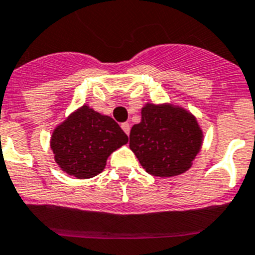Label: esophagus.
<instances>
[{
	"instance_id": "esophagus-1",
	"label": "esophagus",
	"mask_w": 255,
	"mask_h": 255,
	"mask_svg": "<svg viewBox=\"0 0 255 255\" xmlns=\"http://www.w3.org/2000/svg\"><path fill=\"white\" fill-rule=\"evenodd\" d=\"M121 127H122V129L125 130L126 133H127V134H129V130H130V127H129V123H122V125H121Z\"/></svg>"
}]
</instances>
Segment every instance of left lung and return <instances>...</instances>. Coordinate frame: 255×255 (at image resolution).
Returning a JSON list of instances; mask_svg holds the SVG:
<instances>
[{
    "mask_svg": "<svg viewBox=\"0 0 255 255\" xmlns=\"http://www.w3.org/2000/svg\"><path fill=\"white\" fill-rule=\"evenodd\" d=\"M203 143L196 117L183 107L146 103L130 128L129 148L148 174L171 178L189 170Z\"/></svg>",
    "mask_w": 255,
    "mask_h": 255,
    "instance_id": "8db88e82",
    "label": "left lung"
}]
</instances>
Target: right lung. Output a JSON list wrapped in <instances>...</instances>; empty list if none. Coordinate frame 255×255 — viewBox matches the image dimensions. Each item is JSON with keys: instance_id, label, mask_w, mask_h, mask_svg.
<instances>
[{"instance_id": "right-lung-1", "label": "right lung", "mask_w": 255, "mask_h": 255, "mask_svg": "<svg viewBox=\"0 0 255 255\" xmlns=\"http://www.w3.org/2000/svg\"><path fill=\"white\" fill-rule=\"evenodd\" d=\"M127 142L128 136L113 118L85 104L54 128L50 150L62 171L89 179L102 173L108 157Z\"/></svg>"}]
</instances>
